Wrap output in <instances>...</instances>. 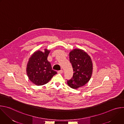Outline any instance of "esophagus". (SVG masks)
I'll return each mask as SVG.
<instances>
[{
    "mask_svg": "<svg viewBox=\"0 0 124 124\" xmlns=\"http://www.w3.org/2000/svg\"><path fill=\"white\" fill-rule=\"evenodd\" d=\"M58 74H62L63 73V70H58V71L57 72Z\"/></svg>",
    "mask_w": 124,
    "mask_h": 124,
    "instance_id": "esophagus-1",
    "label": "esophagus"
}]
</instances>
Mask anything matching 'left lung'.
<instances>
[{
  "instance_id": "8db88e82",
  "label": "left lung",
  "mask_w": 124,
  "mask_h": 124,
  "mask_svg": "<svg viewBox=\"0 0 124 124\" xmlns=\"http://www.w3.org/2000/svg\"><path fill=\"white\" fill-rule=\"evenodd\" d=\"M69 58L74 73L72 78L67 80V83L72 88L78 89L90 79L93 72L92 61L85 51L78 48L70 52Z\"/></svg>"
}]
</instances>
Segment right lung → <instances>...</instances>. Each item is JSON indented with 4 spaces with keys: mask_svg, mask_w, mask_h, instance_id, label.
<instances>
[{
    "mask_svg": "<svg viewBox=\"0 0 124 124\" xmlns=\"http://www.w3.org/2000/svg\"><path fill=\"white\" fill-rule=\"evenodd\" d=\"M44 52L37 50L29 59L27 64L26 73L29 80L37 85L47 83L57 72L53 70L47 60L50 50L45 48Z\"/></svg>",
    "mask_w": 124,
    "mask_h": 124,
    "instance_id": "obj_1",
    "label": "right lung"
}]
</instances>
